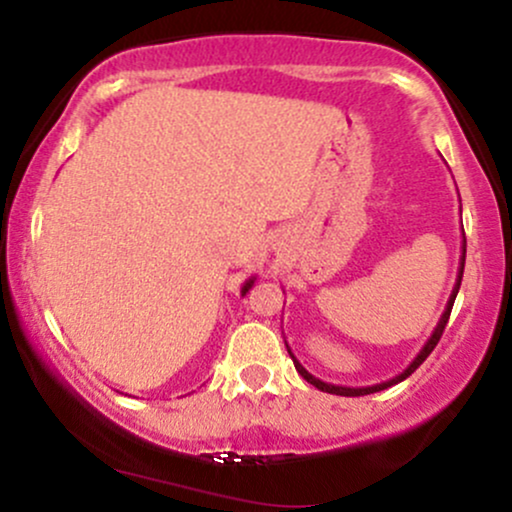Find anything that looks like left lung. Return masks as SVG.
Instances as JSON below:
<instances>
[{
	"instance_id": "8db88e82",
	"label": "left lung",
	"mask_w": 512,
	"mask_h": 512,
	"mask_svg": "<svg viewBox=\"0 0 512 512\" xmlns=\"http://www.w3.org/2000/svg\"><path fill=\"white\" fill-rule=\"evenodd\" d=\"M464 255H467V240H462V257H460V267H457V279H455V286H452V293H450V298H448V305H445L443 315H440V320H438L436 330L431 332V337H428V342H426L424 346H421V351H419V354L414 356V361H411L409 366L402 370V373L395 375V378L385 380V383H378V385H368V387H344V385H332V383H325V380L315 378L313 373H308V370H305V368L301 366V363H298V358L293 356L291 346L286 344V349H289V354H291V358H293V366H296L298 373L303 375V380H308V383H310V385H315L317 390H322V392H330V395H342V397H361V395H373V392L387 390V387H392V385L402 383V380H407L409 375L414 373V370L419 368L421 363L426 361L428 354H431V351L436 349V344H438L440 334H443L445 325H448V317H450L452 303H455V298H457V291H460V284H462V272H464Z\"/></svg>"
}]
</instances>
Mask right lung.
I'll return each instance as SVG.
<instances>
[{"mask_svg": "<svg viewBox=\"0 0 512 512\" xmlns=\"http://www.w3.org/2000/svg\"><path fill=\"white\" fill-rule=\"evenodd\" d=\"M255 279H257V276H250V279L245 281V284H243V289H240V296H245V293H248V291L252 289V286H255Z\"/></svg>", "mask_w": 512, "mask_h": 512, "instance_id": "add662e5", "label": "right lung"}]
</instances>
